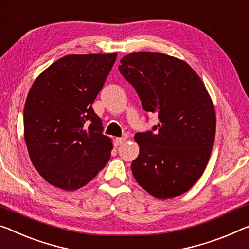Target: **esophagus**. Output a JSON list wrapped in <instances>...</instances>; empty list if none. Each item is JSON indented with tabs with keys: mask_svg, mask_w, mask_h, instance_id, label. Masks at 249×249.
I'll return each mask as SVG.
<instances>
[{
	"mask_svg": "<svg viewBox=\"0 0 249 249\" xmlns=\"http://www.w3.org/2000/svg\"><path fill=\"white\" fill-rule=\"evenodd\" d=\"M125 141V138H116L114 139V146H121V144H124Z\"/></svg>",
	"mask_w": 249,
	"mask_h": 249,
	"instance_id": "obj_1",
	"label": "esophagus"
}]
</instances>
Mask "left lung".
I'll use <instances>...</instances> for the list:
<instances>
[{"label":"left lung","instance_id":"obj_1","mask_svg":"<svg viewBox=\"0 0 249 249\" xmlns=\"http://www.w3.org/2000/svg\"><path fill=\"white\" fill-rule=\"evenodd\" d=\"M120 73L139 94L144 111L158 114L152 130L137 132L139 156L131 163L137 182L158 199L188 191L212 154L216 113L201 79L188 63L159 52H133Z\"/></svg>","mask_w":249,"mask_h":249}]
</instances>
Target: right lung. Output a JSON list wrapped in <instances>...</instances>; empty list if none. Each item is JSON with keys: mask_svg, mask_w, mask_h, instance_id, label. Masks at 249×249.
<instances>
[{"mask_svg": "<svg viewBox=\"0 0 249 249\" xmlns=\"http://www.w3.org/2000/svg\"><path fill=\"white\" fill-rule=\"evenodd\" d=\"M110 54H71L55 61L33 82L24 106V139L44 180L76 190L103 169L111 139L92 103L116 62Z\"/></svg>", "mask_w": 249, "mask_h": 249, "instance_id": "obj_1", "label": "right lung"}]
</instances>
